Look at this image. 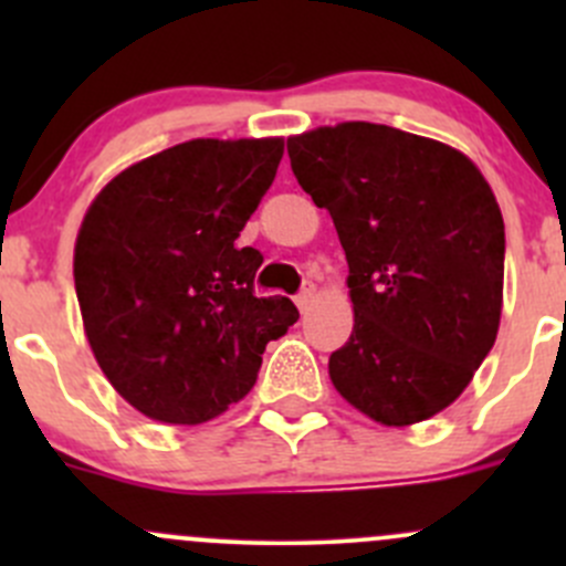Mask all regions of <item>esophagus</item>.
Instances as JSON below:
<instances>
[{
  "label": "esophagus",
  "mask_w": 566,
  "mask_h": 566,
  "mask_svg": "<svg viewBox=\"0 0 566 566\" xmlns=\"http://www.w3.org/2000/svg\"><path fill=\"white\" fill-rule=\"evenodd\" d=\"M315 298H317V290H315V284H306V287L301 290L298 295H295V306H298L301 312H306V310H310L312 304H315Z\"/></svg>",
  "instance_id": "1"
}]
</instances>
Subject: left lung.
<instances>
[{
    "mask_svg": "<svg viewBox=\"0 0 566 566\" xmlns=\"http://www.w3.org/2000/svg\"><path fill=\"white\" fill-rule=\"evenodd\" d=\"M290 167L334 219L353 334L334 389L384 427L447 410L493 347L504 306V219L465 153L391 125H319L287 139Z\"/></svg>",
    "mask_w": 566,
    "mask_h": 566,
    "instance_id": "1",
    "label": "left lung"
}]
</instances>
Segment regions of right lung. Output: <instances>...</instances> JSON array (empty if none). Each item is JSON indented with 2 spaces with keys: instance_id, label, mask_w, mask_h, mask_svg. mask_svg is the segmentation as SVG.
Instances as JSON below:
<instances>
[{
  "instance_id": "add662e5",
  "label": "right lung",
  "mask_w": 566,
  "mask_h": 566,
  "mask_svg": "<svg viewBox=\"0 0 566 566\" xmlns=\"http://www.w3.org/2000/svg\"><path fill=\"white\" fill-rule=\"evenodd\" d=\"M284 139H191L95 193L73 249L84 334L114 391L147 419L205 424L256 384L298 310L256 298L260 251L238 235L271 188Z\"/></svg>"
}]
</instances>
